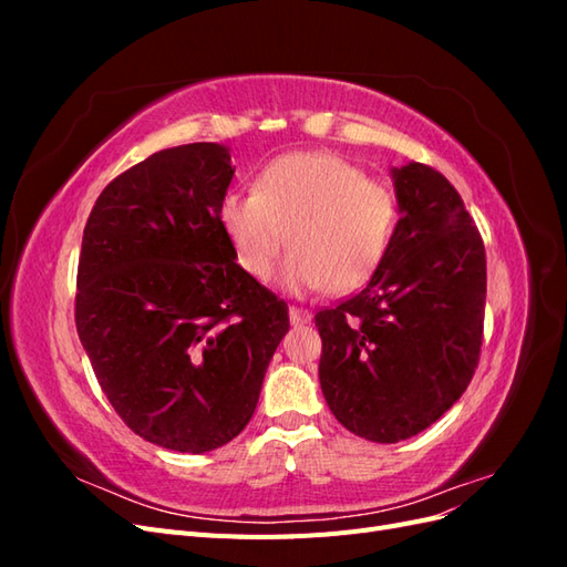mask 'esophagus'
I'll return each instance as SVG.
<instances>
[{"label":"esophagus","mask_w":567,"mask_h":567,"mask_svg":"<svg viewBox=\"0 0 567 567\" xmlns=\"http://www.w3.org/2000/svg\"><path fill=\"white\" fill-rule=\"evenodd\" d=\"M288 315H290V323H293V326H302V323L312 321V315L302 310V307H290Z\"/></svg>","instance_id":"obj_1"}]
</instances>
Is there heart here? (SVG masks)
Here are the masks:
<instances>
[{
	"mask_svg": "<svg viewBox=\"0 0 567 567\" xmlns=\"http://www.w3.org/2000/svg\"><path fill=\"white\" fill-rule=\"evenodd\" d=\"M398 217L390 188L333 153H288L252 192H229L219 205L221 229L252 279L267 281L288 244L284 286L296 293L362 288L383 265Z\"/></svg>",
	"mask_w": 567,
	"mask_h": 567,
	"instance_id": "heart-1",
	"label": "heart"
}]
</instances>
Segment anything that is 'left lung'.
<instances>
[{"mask_svg": "<svg viewBox=\"0 0 567 567\" xmlns=\"http://www.w3.org/2000/svg\"><path fill=\"white\" fill-rule=\"evenodd\" d=\"M400 221L357 296L317 312L319 381L350 433L392 444L435 423L480 362L487 260L456 188L437 169H392Z\"/></svg>", "mask_w": 567, "mask_h": 567, "instance_id": "left-lung-1", "label": "left lung"}]
</instances>
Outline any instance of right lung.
Returning a JSON list of instances; mask_svg holds the SVG:
<instances>
[{
	"label": "right lung",
	"instance_id": "1",
	"mask_svg": "<svg viewBox=\"0 0 567 567\" xmlns=\"http://www.w3.org/2000/svg\"><path fill=\"white\" fill-rule=\"evenodd\" d=\"M227 146L163 148L90 213L75 323L96 381L132 431L203 454L244 431L288 331V305L236 265L219 205Z\"/></svg>",
	"mask_w": 567,
	"mask_h": 567
}]
</instances>
